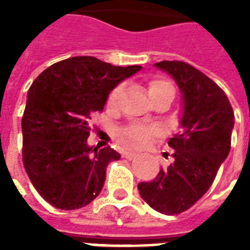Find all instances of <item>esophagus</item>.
Masks as SVG:
<instances>
[{
	"instance_id": "esophagus-1",
	"label": "esophagus",
	"mask_w": 250,
	"mask_h": 250,
	"mask_svg": "<svg viewBox=\"0 0 250 250\" xmlns=\"http://www.w3.org/2000/svg\"><path fill=\"white\" fill-rule=\"evenodd\" d=\"M123 158H125V159H128V161H132L134 158H136V154H135V152L125 151V152H123Z\"/></svg>"
}]
</instances>
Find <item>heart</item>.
Listing matches in <instances>:
<instances>
[{
	"label": "heart",
	"mask_w": 250,
	"mask_h": 250,
	"mask_svg": "<svg viewBox=\"0 0 250 250\" xmlns=\"http://www.w3.org/2000/svg\"><path fill=\"white\" fill-rule=\"evenodd\" d=\"M120 92H122V87H116L109 93L108 103L115 104L116 100L119 98ZM161 92H174V87L171 85V83H168L167 80L163 79H155L151 80L148 84V95H155V93ZM159 134V130L154 125H132L128 127L123 134V138L127 143H130L132 146L141 147L145 146L147 142L150 141L151 138Z\"/></svg>",
	"instance_id": "b5f03b06"
}]
</instances>
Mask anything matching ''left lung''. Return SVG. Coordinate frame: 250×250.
<instances>
[{"mask_svg":"<svg viewBox=\"0 0 250 250\" xmlns=\"http://www.w3.org/2000/svg\"><path fill=\"white\" fill-rule=\"evenodd\" d=\"M158 69L173 77L181 91L179 131L168 139L174 162L155 179L141 182V197L162 214L191 208L213 184L230 151L234 114L229 99L213 80L184 62H161Z\"/></svg>","mask_w":250,"mask_h":250,"instance_id":"obj_1","label":"left lung"}]
</instances>
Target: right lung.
<instances>
[{
	"instance_id": "obj_1",
	"label": "right lung",
	"mask_w": 250,
	"mask_h": 250,
	"mask_svg": "<svg viewBox=\"0 0 250 250\" xmlns=\"http://www.w3.org/2000/svg\"><path fill=\"white\" fill-rule=\"evenodd\" d=\"M141 69L76 56L46 68L30 85L21 122L22 159L30 182L52 206L80 209L100 194L105 168L120 154L89 146L88 122L103 111L115 87Z\"/></svg>"
}]
</instances>
